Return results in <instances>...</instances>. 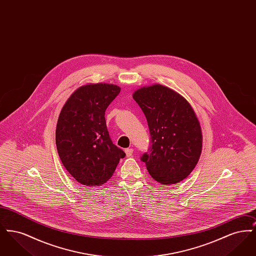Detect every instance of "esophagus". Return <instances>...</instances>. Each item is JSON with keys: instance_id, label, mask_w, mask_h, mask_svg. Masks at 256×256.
<instances>
[{"instance_id": "34e87169", "label": "esophagus", "mask_w": 256, "mask_h": 256, "mask_svg": "<svg viewBox=\"0 0 256 256\" xmlns=\"http://www.w3.org/2000/svg\"><path fill=\"white\" fill-rule=\"evenodd\" d=\"M124 152H126V154L128 158H130V156H132L134 150H132V148H126V150H124Z\"/></svg>"}]
</instances>
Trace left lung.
I'll use <instances>...</instances> for the list:
<instances>
[{"mask_svg": "<svg viewBox=\"0 0 256 256\" xmlns=\"http://www.w3.org/2000/svg\"><path fill=\"white\" fill-rule=\"evenodd\" d=\"M146 116L152 146L141 160L156 182L176 184L186 178L198 161L202 134L190 104L169 87H142L132 95Z\"/></svg>", "mask_w": 256, "mask_h": 256, "instance_id": "obj_1", "label": "left lung"}]
</instances>
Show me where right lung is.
Returning <instances> with one entry per match:
<instances>
[{"mask_svg":"<svg viewBox=\"0 0 256 256\" xmlns=\"http://www.w3.org/2000/svg\"><path fill=\"white\" fill-rule=\"evenodd\" d=\"M121 88L108 84L78 88L63 106L56 130L61 162L84 185H100L112 176L126 154L110 139L106 110Z\"/></svg>","mask_w":256,"mask_h":256,"instance_id":"add662e5","label":"right lung"}]
</instances>
